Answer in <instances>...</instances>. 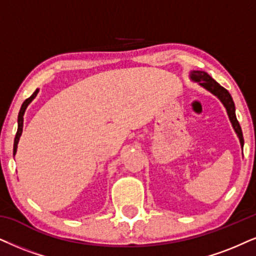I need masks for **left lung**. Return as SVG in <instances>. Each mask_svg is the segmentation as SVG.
Here are the masks:
<instances>
[{"mask_svg": "<svg viewBox=\"0 0 256 256\" xmlns=\"http://www.w3.org/2000/svg\"><path fill=\"white\" fill-rule=\"evenodd\" d=\"M190 80L194 82H197L198 85L204 88L206 90H208L209 93H212V96H215L220 102H222V105L224 106L226 111H227V114L229 117V120L232 122V128H234L235 134H238V140H240L241 148H244V136H242V130L241 126L238 124V119H236V114H235V104L232 102V98L230 96V93L228 92L224 87H222L218 82H216L212 76H209L208 73L204 72V70H190L189 74Z\"/></svg>", "mask_w": 256, "mask_h": 256, "instance_id": "left-lung-1", "label": "left lung"}]
</instances>
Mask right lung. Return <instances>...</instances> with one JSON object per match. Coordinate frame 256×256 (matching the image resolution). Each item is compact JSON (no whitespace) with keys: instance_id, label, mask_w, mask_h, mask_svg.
Wrapping results in <instances>:
<instances>
[{"instance_id":"right-lung-1","label":"right lung","mask_w":256,"mask_h":256,"mask_svg":"<svg viewBox=\"0 0 256 256\" xmlns=\"http://www.w3.org/2000/svg\"><path fill=\"white\" fill-rule=\"evenodd\" d=\"M38 88H36V90L29 96L28 99H26L24 102V104H22L21 108H20V112H18V132H16V136H15V139H14V156L16 154V151H18V140H20V137L22 134V130H24V112L26 110H27L28 105L30 104L35 99V96H38Z\"/></svg>"}]
</instances>
